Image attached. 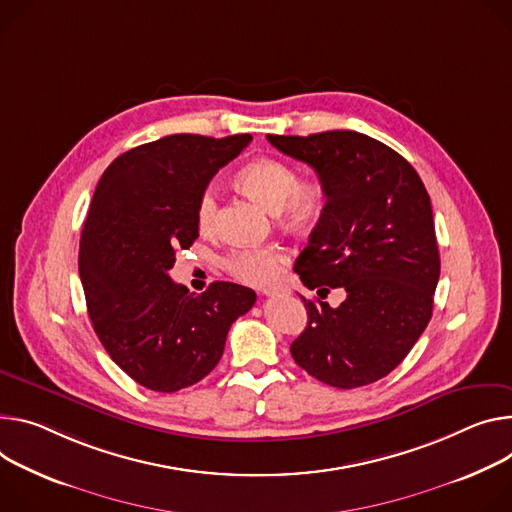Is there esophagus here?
<instances>
[{
    "label": "esophagus",
    "mask_w": 512,
    "mask_h": 512,
    "mask_svg": "<svg viewBox=\"0 0 512 512\" xmlns=\"http://www.w3.org/2000/svg\"><path fill=\"white\" fill-rule=\"evenodd\" d=\"M263 296H282V294H288V288L284 286H267L261 290Z\"/></svg>",
    "instance_id": "obj_1"
}]
</instances>
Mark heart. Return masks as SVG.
<instances>
[{
	"mask_svg": "<svg viewBox=\"0 0 512 512\" xmlns=\"http://www.w3.org/2000/svg\"><path fill=\"white\" fill-rule=\"evenodd\" d=\"M235 185L265 210L277 214L290 232L312 230L327 208V192L318 179H298L296 169L273 157H255L239 167ZM218 202L212 190L200 194L196 202V224L202 232L214 228ZM288 255L282 247H253L230 251L222 265L245 284H267L284 271Z\"/></svg>",
	"mask_w": 512,
	"mask_h": 512,
	"instance_id": "1",
	"label": "heart"
}]
</instances>
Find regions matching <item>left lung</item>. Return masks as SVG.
Segmentation results:
<instances>
[{"mask_svg": "<svg viewBox=\"0 0 512 512\" xmlns=\"http://www.w3.org/2000/svg\"><path fill=\"white\" fill-rule=\"evenodd\" d=\"M267 141L308 163L327 192L294 271L320 298L335 288L347 294L337 308L302 296L308 324L292 357L335 388L374 384L400 365L433 314L441 261L425 183L394 149L361 132Z\"/></svg>", "mask_w": 512, "mask_h": 512, "instance_id": "1", "label": "left lung"}]
</instances>
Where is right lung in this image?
Masks as SVG:
<instances>
[{
	"mask_svg": "<svg viewBox=\"0 0 512 512\" xmlns=\"http://www.w3.org/2000/svg\"><path fill=\"white\" fill-rule=\"evenodd\" d=\"M251 134H171L104 171L79 243V277L94 331L114 363L155 392L194 386L216 367L251 288L214 282L200 296L175 284L179 249L198 239L196 202Z\"/></svg>",
	"mask_w": 512,
	"mask_h": 512,
	"instance_id": "add662e5",
	"label": "right lung"
}]
</instances>
